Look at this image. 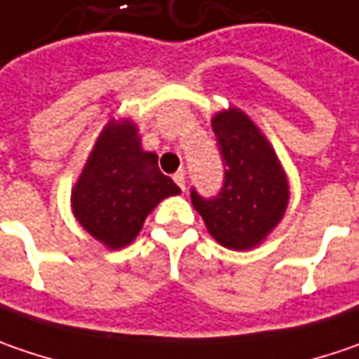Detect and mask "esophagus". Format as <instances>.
<instances>
[{"instance_id":"esophagus-1","label":"esophagus","mask_w":359,"mask_h":359,"mask_svg":"<svg viewBox=\"0 0 359 359\" xmlns=\"http://www.w3.org/2000/svg\"><path fill=\"white\" fill-rule=\"evenodd\" d=\"M172 179H175V182H177L180 189L184 191V184H187V177H184V170H179V172H175V177H172Z\"/></svg>"}]
</instances>
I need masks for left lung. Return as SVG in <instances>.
Segmentation results:
<instances>
[{"label": "left lung", "instance_id": "obj_1", "mask_svg": "<svg viewBox=\"0 0 359 359\" xmlns=\"http://www.w3.org/2000/svg\"><path fill=\"white\" fill-rule=\"evenodd\" d=\"M217 134L225 182L203 198L191 193L210 237L233 251H249L281 223L289 205V180L267 136L243 110L231 106L210 118Z\"/></svg>", "mask_w": 359, "mask_h": 359}]
</instances>
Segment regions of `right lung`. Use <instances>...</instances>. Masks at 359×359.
Here are the masks:
<instances>
[{
    "label": "right lung",
    "instance_id": "add662e5",
    "mask_svg": "<svg viewBox=\"0 0 359 359\" xmlns=\"http://www.w3.org/2000/svg\"><path fill=\"white\" fill-rule=\"evenodd\" d=\"M179 193L161 172L158 156L142 149L133 120L110 118L72 189V212L96 241L116 251L138 237L161 201Z\"/></svg>",
    "mask_w": 359,
    "mask_h": 359
}]
</instances>
